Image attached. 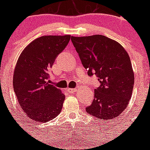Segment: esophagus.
I'll list each match as a JSON object with an SVG mask.
<instances>
[{"label":"esophagus","instance_id":"34e87169","mask_svg":"<svg viewBox=\"0 0 150 150\" xmlns=\"http://www.w3.org/2000/svg\"><path fill=\"white\" fill-rule=\"evenodd\" d=\"M66 91L68 92V93L70 94H72V93H74V92H76V88H67V90Z\"/></svg>","mask_w":150,"mask_h":150}]
</instances>
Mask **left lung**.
Returning a JSON list of instances; mask_svg holds the SVG:
<instances>
[{
  "instance_id": "left-lung-1",
  "label": "left lung",
  "mask_w": 150,
  "mask_h": 150,
  "mask_svg": "<svg viewBox=\"0 0 150 150\" xmlns=\"http://www.w3.org/2000/svg\"><path fill=\"white\" fill-rule=\"evenodd\" d=\"M71 40L88 76L96 74L100 83L86 112L102 120L119 117L128 106L134 83L128 52L117 41L100 34L72 37Z\"/></svg>"
}]
</instances>
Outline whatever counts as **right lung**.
<instances>
[{"label": "right lung", "mask_w": 150, "mask_h": 150, "mask_svg": "<svg viewBox=\"0 0 150 150\" xmlns=\"http://www.w3.org/2000/svg\"><path fill=\"white\" fill-rule=\"evenodd\" d=\"M71 35H46L33 40L18 57L13 74V89L26 116L46 122L62 111L65 96L48 83L55 58L68 44Z\"/></svg>", "instance_id": "1"}]
</instances>
